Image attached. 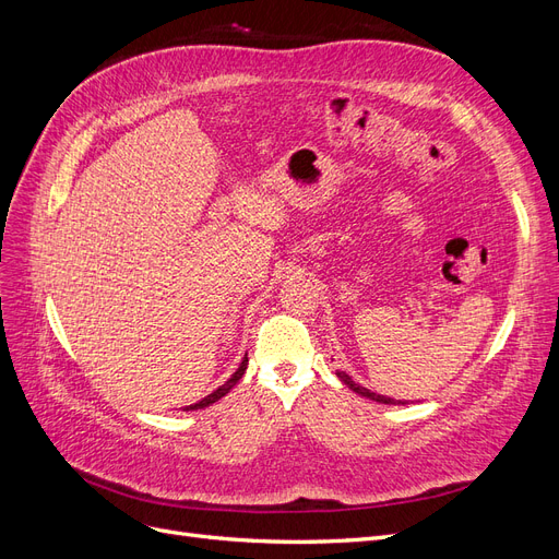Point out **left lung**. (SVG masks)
Returning <instances> with one entry per match:
<instances>
[{"label": "left lung", "instance_id": "1", "mask_svg": "<svg viewBox=\"0 0 559 559\" xmlns=\"http://www.w3.org/2000/svg\"><path fill=\"white\" fill-rule=\"evenodd\" d=\"M337 378H341L349 389H352V392H357L359 396H366V399H370V401H378V403H386V405H405V403H408V401H396V399H389V396H382V394H376V392H370V389H366V386H361V384H357V382H354L347 373H345V370H337V373H335Z\"/></svg>", "mask_w": 559, "mask_h": 559}]
</instances>
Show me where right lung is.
<instances>
[{"label":"right lung","mask_w":559,"mask_h":559,"mask_svg":"<svg viewBox=\"0 0 559 559\" xmlns=\"http://www.w3.org/2000/svg\"><path fill=\"white\" fill-rule=\"evenodd\" d=\"M247 354H245V359H242V364H240V368L238 370H235V373L230 376V380L226 382V384H222V386H218L216 389V392H212L210 396H205V399H202V401H198V403H193V405H186V411H200V408H207V405H212V403H216L218 399H222V396H226L228 392H230V389L235 386V384H238L240 380H242V376H245V370H247Z\"/></svg>","instance_id":"add662e5"}]
</instances>
